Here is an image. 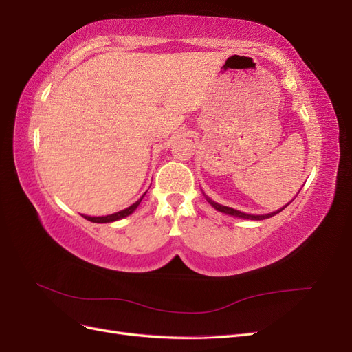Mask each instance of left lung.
<instances>
[{
  "mask_svg": "<svg viewBox=\"0 0 352 352\" xmlns=\"http://www.w3.org/2000/svg\"><path fill=\"white\" fill-rule=\"evenodd\" d=\"M207 199H208V202L210 204L214 207L217 211H220V212H226V214H230V216H235V217H239V219H248V220H264V219H269V217H273L274 214H278V212H280L283 208H280V210H278V211H274V212H270V214H264V216H254V214H247V212H242V211H238V210H235V208H230V207H226V206H221V204H217V202H214L212 199H210L208 197H207Z\"/></svg>",
  "mask_w": 352,
  "mask_h": 352,
  "instance_id": "obj_1",
  "label": "left lung"
}]
</instances>
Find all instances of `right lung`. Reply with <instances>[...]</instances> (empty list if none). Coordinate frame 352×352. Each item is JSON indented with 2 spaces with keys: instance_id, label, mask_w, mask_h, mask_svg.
<instances>
[{
  "instance_id": "add662e5",
  "label": "right lung",
  "mask_w": 352,
  "mask_h": 352,
  "mask_svg": "<svg viewBox=\"0 0 352 352\" xmlns=\"http://www.w3.org/2000/svg\"><path fill=\"white\" fill-rule=\"evenodd\" d=\"M145 195V194H144ZM144 195L138 199L135 204H132L131 207H127V208H124V210H122V211H119V212H114V214H110V216H104V217H91V216H83L85 219L87 220H89V221H94V223H110V221H116V220H120V219H123V217H127L129 214H132V212L138 208V206L141 204V201H142V198H144Z\"/></svg>"
}]
</instances>
